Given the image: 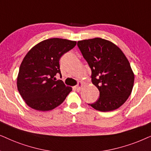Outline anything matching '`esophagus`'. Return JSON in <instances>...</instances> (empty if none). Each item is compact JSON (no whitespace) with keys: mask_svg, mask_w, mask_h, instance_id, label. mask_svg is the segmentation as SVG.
Instances as JSON below:
<instances>
[{"mask_svg":"<svg viewBox=\"0 0 151 151\" xmlns=\"http://www.w3.org/2000/svg\"><path fill=\"white\" fill-rule=\"evenodd\" d=\"M83 83L82 81H79V83H78V84H77V86H75V89L77 90V91H79V90H81V88H82V87H83Z\"/></svg>","mask_w":151,"mask_h":151,"instance_id":"esophagus-1","label":"esophagus"}]
</instances>
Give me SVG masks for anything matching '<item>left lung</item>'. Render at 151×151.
<instances>
[{
  "instance_id": "left-lung-1",
  "label": "left lung",
  "mask_w": 151,
  "mask_h": 151,
  "mask_svg": "<svg viewBox=\"0 0 151 151\" xmlns=\"http://www.w3.org/2000/svg\"><path fill=\"white\" fill-rule=\"evenodd\" d=\"M92 70V83L99 90V98L89 104L96 110L112 111L126 101L132 92L134 75L121 49L101 38L77 42Z\"/></svg>"
}]
</instances>
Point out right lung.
Segmentation results:
<instances>
[{"instance_id":"obj_1","label":"right lung","mask_w":151,"mask_h":151,"mask_svg":"<svg viewBox=\"0 0 151 151\" xmlns=\"http://www.w3.org/2000/svg\"><path fill=\"white\" fill-rule=\"evenodd\" d=\"M77 44L60 38L44 40L31 48L24 57L17 77V88L28 106L39 111H48L63 103L72 88L61 80L59 59Z\"/></svg>"}]
</instances>
